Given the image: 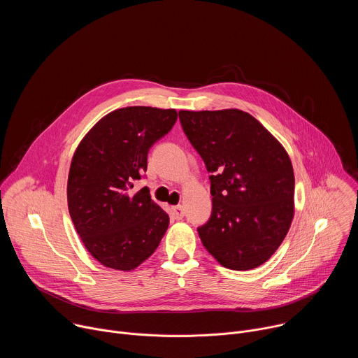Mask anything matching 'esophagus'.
<instances>
[{
  "mask_svg": "<svg viewBox=\"0 0 358 358\" xmlns=\"http://www.w3.org/2000/svg\"><path fill=\"white\" fill-rule=\"evenodd\" d=\"M171 217L174 220H182L184 218V208L181 206H177V207H173L171 210Z\"/></svg>",
  "mask_w": 358,
  "mask_h": 358,
  "instance_id": "34e87169",
  "label": "esophagus"
}]
</instances>
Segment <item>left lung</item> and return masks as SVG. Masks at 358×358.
<instances>
[{
  "mask_svg": "<svg viewBox=\"0 0 358 358\" xmlns=\"http://www.w3.org/2000/svg\"><path fill=\"white\" fill-rule=\"evenodd\" d=\"M182 130L206 164L213 213L198 227L202 245L225 268L265 264L293 220L294 174L282 144L238 109L178 112Z\"/></svg>",
  "mask_w": 358,
  "mask_h": 358,
  "instance_id": "8db88e82",
  "label": "left lung"
}]
</instances>
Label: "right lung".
Segmentation results:
<instances>
[{
  "label": "right lung",
  "instance_id": "right-lung-1",
  "mask_svg": "<svg viewBox=\"0 0 358 358\" xmlns=\"http://www.w3.org/2000/svg\"><path fill=\"white\" fill-rule=\"evenodd\" d=\"M177 122L174 109L130 106L101 120L78 145L68 177V208L92 257L106 268L131 271L157 249L169 214L147 187L131 192L147 171L151 145Z\"/></svg>",
  "mask_w": 358,
  "mask_h": 358
}]
</instances>
